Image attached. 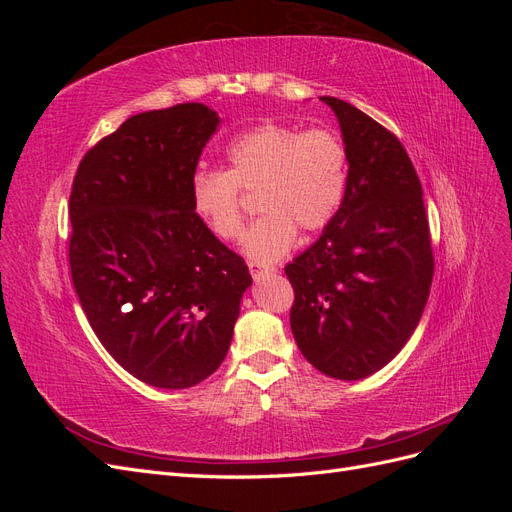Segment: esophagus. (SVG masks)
Here are the masks:
<instances>
[{
  "label": "esophagus",
  "instance_id": "esophagus-1",
  "mask_svg": "<svg viewBox=\"0 0 512 512\" xmlns=\"http://www.w3.org/2000/svg\"><path fill=\"white\" fill-rule=\"evenodd\" d=\"M275 269L273 267H267V265H260V262H250V273H252V277L254 280L258 282V280H262V277L265 275H269V273H273Z\"/></svg>",
  "mask_w": 512,
  "mask_h": 512
}]
</instances>
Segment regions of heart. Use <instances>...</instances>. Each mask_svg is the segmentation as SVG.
<instances>
[{
	"label": "heart",
	"mask_w": 512,
	"mask_h": 512,
	"mask_svg": "<svg viewBox=\"0 0 512 512\" xmlns=\"http://www.w3.org/2000/svg\"><path fill=\"white\" fill-rule=\"evenodd\" d=\"M228 170L200 168L190 181L192 211L213 237L237 239L243 192L256 194L260 218L245 230L243 252L258 262L282 258L297 228L327 226L342 207L348 151L335 130L267 121L226 149Z\"/></svg>",
	"instance_id": "b5f03b06"
}]
</instances>
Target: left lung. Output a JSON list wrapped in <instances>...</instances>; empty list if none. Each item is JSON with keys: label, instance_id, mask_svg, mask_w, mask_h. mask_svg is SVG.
I'll return each mask as SVG.
<instances>
[{"label": "left lung", "instance_id": "1", "mask_svg": "<svg viewBox=\"0 0 512 512\" xmlns=\"http://www.w3.org/2000/svg\"><path fill=\"white\" fill-rule=\"evenodd\" d=\"M348 151L344 203L286 265L290 329L305 359L337 380L376 374L406 346L427 305L433 252L423 188L399 138L359 108L320 98Z\"/></svg>", "mask_w": 512, "mask_h": 512}]
</instances>
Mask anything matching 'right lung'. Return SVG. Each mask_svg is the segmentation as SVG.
Instances as JSON below:
<instances>
[{
	"mask_svg": "<svg viewBox=\"0 0 512 512\" xmlns=\"http://www.w3.org/2000/svg\"><path fill=\"white\" fill-rule=\"evenodd\" d=\"M220 117L200 102L138 113L91 147L70 194V271L108 354L158 389L224 361L252 275L200 224L190 181Z\"/></svg>",
	"mask_w": 512,
	"mask_h": 512,
	"instance_id": "add662e5",
	"label": "right lung"
}]
</instances>
